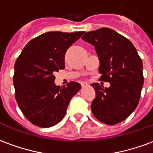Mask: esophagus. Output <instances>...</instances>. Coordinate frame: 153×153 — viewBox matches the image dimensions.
Instances as JSON below:
<instances>
[{
    "label": "esophagus",
    "instance_id": "obj_1",
    "mask_svg": "<svg viewBox=\"0 0 153 153\" xmlns=\"http://www.w3.org/2000/svg\"><path fill=\"white\" fill-rule=\"evenodd\" d=\"M87 86H88V84L87 83H82V84H81V87L82 88L87 87Z\"/></svg>",
    "mask_w": 153,
    "mask_h": 153
}]
</instances>
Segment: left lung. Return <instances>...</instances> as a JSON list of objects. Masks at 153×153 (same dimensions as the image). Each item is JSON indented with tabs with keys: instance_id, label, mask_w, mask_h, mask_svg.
<instances>
[{
	"instance_id": "left-lung-1",
	"label": "left lung",
	"mask_w": 153,
	"mask_h": 153,
	"mask_svg": "<svg viewBox=\"0 0 153 153\" xmlns=\"http://www.w3.org/2000/svg\"><path fill=\"white\" fill-rule=\"evenodd\" d=\"M82 39L94 46L100 62V79L110 83L109 88L91 84L96 92L92 113L105 124L121 123L139 102L144 79L142 59L131 41L112 29L87 32Z\"/></svg>"
}]
</instances>
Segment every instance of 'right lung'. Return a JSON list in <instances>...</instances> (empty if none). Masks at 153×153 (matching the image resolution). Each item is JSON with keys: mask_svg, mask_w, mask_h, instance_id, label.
<instances>
[{"mask_svg": "<svg viewBox=\"0 0 153 153\" xmlns=\"http://www.w3.org/2000/svg\"><path fill=\"white\" fill-rule=\"evenodd\" d=\"M84 33H44L31 39L17 58L15 96L25 117L34 125L50 128L59 123L70 99L81 88L74 81L64 87L55 85L54 74L65 69L66 51Z\"/></svg>", "mask_w": 153, "mask_h": 153, "instance_id": "right-lung-1", "label": "right lung"}]
</instances>
